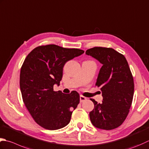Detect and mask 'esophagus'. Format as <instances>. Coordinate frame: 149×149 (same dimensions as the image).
<instances>
[{
  "label": "esophagus",
  "mask_w": 149,
  "mask_h": 149,
  "mask_svg": "<svg viewBox=\"0 0 149 149\" xmlns=\"http://www.w3.org/2000/svg\"><path fill=\"white\" fill-rule=\"evenodd\" d=\"M86 100H87V98L84 97V96H83L82 95H80V102L81 103H83V102L86 101Z\"/></svg>",
  "instance_id": "esophagus-1"
}]
</instances>
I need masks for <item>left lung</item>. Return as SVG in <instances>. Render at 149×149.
Here are the masks:
<instances>
[{"label": "left lung", "mask_w": 149, "mask_h": 149, "mask_svg": "<svg viewBox=\"0 0 149 149\" xmlns=\"http://www.w3.org/2000/svg\"><path fill=\"white\" fill-rule=\"evenodd\" d=\"M86 54L103 65L95 86L103 95L102 103L94 104L90 119L94 127L103 130L116 129L123 123L129 112L134 90V79L126 58L111 48L94 47Z\"/></svg>", "instance_id": "obj_1"}]
</instances>
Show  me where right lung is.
Wrapping results in <instances>:
<instances>
[{
  "label": "right lung",
  "mask_w": 149,
  "mask_h": 149,
  "mask_svg": "<svg viewBox=\"0 0 149 149\" xmlns=\"http://www.w3.org/2000/svg\"><path fill=\"white\" fill-rule=\"evenodd\" d=\"M84 52L48 45L37 46L26 57L20 74L22 100L34 121L44 129L57 130L70 121L72 110L79 103V94L54 91V85L59 84L67 61Z\"/></svg>",
  "instance_id": "right-lung-1"
}]
</instances>
